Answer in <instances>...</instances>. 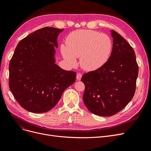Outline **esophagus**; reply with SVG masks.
Returning <instances> with one entry per match:
<instances>
[{"label": "esophagus", "mask_w": 151, "mask_h": 151, "mask_svg": "<svg viewBox=\"0 0 151 151\" xmlns=\"http://www.w3.org/2000/svg\"><path fill=\"white\" fill-rule=\"evenodd\" d=\"M81 77H82V74H79V73H78V74H77V76H76L77 79L78 80V81H80L81 79Z\"/></svg>", "instance_id": "obj_1"}]
</instances>
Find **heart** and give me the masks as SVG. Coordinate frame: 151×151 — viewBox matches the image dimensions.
Returning a JSON list of instances; mask_svg holds the SVG:
<instances>
[{"mask_svg": "<svg viewBox=\"0 0 151 151\" xmlns=\"http://www.w3.org/2000/svg\"><path fill=\"white\" fill-rule=\"evenodd\" d=\"M66 46L61 45L60 52L70 66H76V58L80 57V65L87 71H94L102 67L109 60L112 51V41L109 36L90 29L72 32L66 38Z\"/></svg>", "mask_w": 151, "mask_h": 151, "instance_id": "heart-1", "label": "heart"}]
</instances>
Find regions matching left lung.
<instances>
[{"mask_svg":"<svg viewBox=\"0 0 151 151\" xmlns=\"http://www.w3.org/2000/svg\"><path fill=\"white\" fill-rule=\"evenodd\" d=\"M113 49L108 62L99 69L84 74L83 101L94 115L109 116L124 108L133 98L139 67L134 50L116 31L110 30Z\"/></svg>","mask_w":151,"mask_h":151,"instance_id":"1","label":"left lung"}]
</instances>
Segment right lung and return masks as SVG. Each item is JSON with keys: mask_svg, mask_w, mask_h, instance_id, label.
I'll return each instance as SVG.
<instances>
[{"mask_svg": "<svg viewBox=\"0 0 151 151\" xmlns=\"http://www.w3.org/2000/svg\"><path fill=\"white\" fill-rule=\"evenodd\" d=\"M64 29L45 27L17 44L9 63V88L26 110L40 113L57 104L76 73L62 69L56 62L57 38Z\"/></svg>", "mask_w": 151, "mask_h": 151, "instance_id": "add662e5", "label": "right lung"}]
</instances>
